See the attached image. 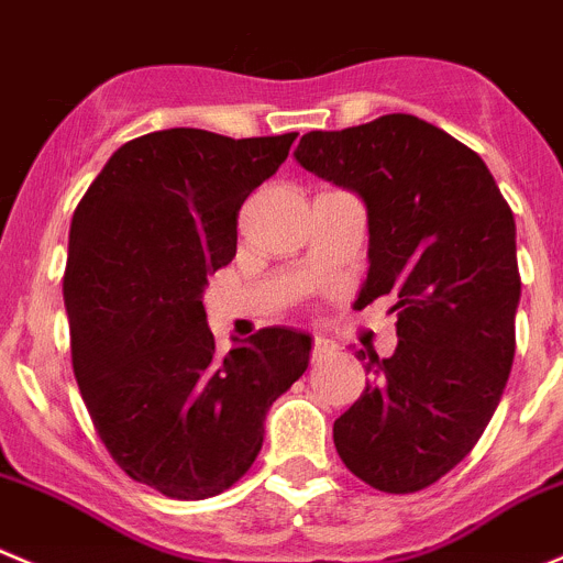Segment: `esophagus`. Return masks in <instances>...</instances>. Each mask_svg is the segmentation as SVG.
<instances>
[{
    "mask_svg": "<svg viewBox=\"0 0 563 563\" xmlns=\"http://www.w3.org/2000/svg\"><path fill=\"white\" fill-rule=\"evenodd\" d=\"M334 351H336V345L331 340H325V336H314L312 340V362H320V358L331 356Z\"/></svg>",
    "mask_w": 563,
    "mask_h": 563,
    "instance_id": "esophagus-1",
    "label": "esophagus"
}]
</instances>
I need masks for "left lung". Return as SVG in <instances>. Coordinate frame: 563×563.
Instances as JSON below:
<instances>
[{"mask_svg": "<svg viewBox=\"0 0 563 563\" xmlns=\"http://www.w3.org/2000/svg\"><path fill=\"white\" fill-rule=\"evenodd\" d=\"M296 159L365 201L371 271L356 307L389 296L398 312V347L367 353L376 378L334 422L336 453L373 489L420 492L473 451L511 373V207L473 148L406 112L307 132Z\"/></svg>", "mask_w": 563, "mask_h": 563, "instance_id": "8db88e82", "label": "left lung"}]
</instances>
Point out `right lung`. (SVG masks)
<instances>
[{
  "instance_id": "add662e5",
  "label": "right lung",
  "mask_w": 563,
  "mask_h": 563,
  "mask_svg": "<svg viewBox=\"0 0 563 563\" xmlns=\"http://www.w3.org/2000/svg\"><path fill=\"white\" fill-rule=\"evenodd\" d=\"M298 132H148L118 148L71 218L63 276L71 362L96 433L132 481L176 500L238 484L273 400L309 365V334L260 329L218 356L201 292L238 251L245 198Z\"/></svg>"
}]
</instances>
